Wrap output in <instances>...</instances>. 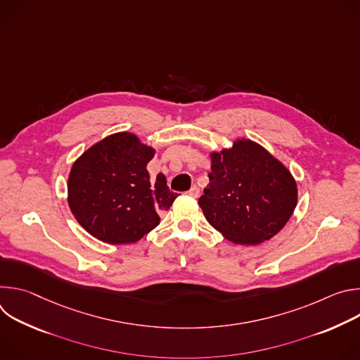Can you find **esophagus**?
<instances>
[{
    "label": "esophagus",
    "instance_id": "obj_1",
    "mask_svg": "<svg viewBox=\"0 0 360 360\" xmlns=\"http://www.w3.org/2000/svg\"><path fill=\"white\" fill-rule=\"evenodd\" d=\"M189 196H192V198H198L199 196V188H196V186H192L188 192H186Z\"/></svg>",
    "mask_w": 360,
    "mask_h": 360
}]
</instances>
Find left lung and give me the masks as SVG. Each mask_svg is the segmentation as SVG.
Segmentation results:
<instances>
[{
  "label": "left lung",
  "mask_w": 360,
  "mask_h": 360,
  "mask_svg": "<svg viewBox=\"0 0 360 360\" xmlns=\"http://www.w3.org/2000/svg\"><path fill=\"white\" fill-rule=\"evenodd\" d=\"M211 158L210 185L198 200L207 221L240 245H258L276 235L296 208L290 172L265 148L246 139Z\"/></svg>",
  "instance_id": "1"
}]
</instances>
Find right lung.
<instances>
[{"instance_id":"add662e5","label":"right lung","mask_w":360,"mask_h":360,"mask_svg":"<svg viewBox=\"0 0 360 360\" xmlns=\"http://www.w3.org/2000/svg\"><path fill=\"white\" fill-rule=\"evenodd\" d=\"M153 150L129 132L107 136L75 161L68 178V203L79 225L94 238L134 243L160 225V212L175 198L167 179H149Z\"/></svg>"}]
</instances>
